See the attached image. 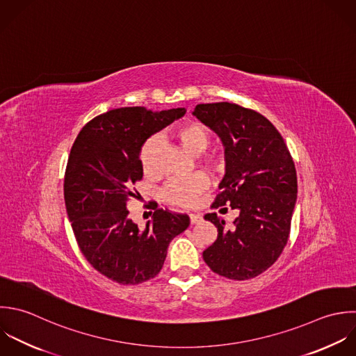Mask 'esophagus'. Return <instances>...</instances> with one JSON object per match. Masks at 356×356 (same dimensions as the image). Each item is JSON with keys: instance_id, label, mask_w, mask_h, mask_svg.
Returning a JSON list of instances; mask_svg holds the SVG:
<instances>
[{"instance_id": "1", "label": "esophagus", "mask_w": 356, "mask_h": 356, "mask_svg": "<svg viewBox=\"0 0 356 356\" xmlns=\"http://www.w3.org/2000/svg\"><path fill=\"white\" fill-rule=\"evenodd\" d=\"M201 220H202V215H200V213H190V223L191 225H195V223H198Z\"/></svg>"}]
</instances>
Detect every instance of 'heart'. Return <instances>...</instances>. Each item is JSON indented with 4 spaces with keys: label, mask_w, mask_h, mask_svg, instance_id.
I'll return each mask as SVG.
<instances>
[{
    "label": "heart",
    "mask_w": 356,
    "mask_h": 356,
    "mask_svg": "<svg viewBox=\"0 0 356 356\" xmlns=\"http://www.w3.org/2000/svg\"><path fill=\"white\" fill-rule=\"evenodd\" d=\"M176 137L193 154L202 152L211 143V133L209 129L198 122H190L181 124L176 130ZM161 151V138L159 136L149 137L141 147L140 151V163L143 172L145 175H154L158 172V156ZM205 163L212 169L220 168V161L215 156H209L205 159ZM208 180L202 173H194L187 177H173L170 179L162 190V195L165 201L190 207L195 204L198 195L207 187Z\"/></svg>",
    "instance_id": "obj_1"
}]
</instances>
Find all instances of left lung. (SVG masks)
Masks as SVG:
<instances>
[{"label":"left lung","mask_w":356,"mask_h":356,"mask_svg":"<svg viewBox=\"0 0 356 356\" xmlns=\"http://www.w3.org/2000/svg\"><path fill=\"white\" fill-rule=\"evenodd\" d=\"M225 147L226 175L212 208L240 212L232 229L215 212L218 229L202 257L219 276L248 280L269 269L283 252L297 201V172L277 129L261 113L230 102L198 104L193 111ZM225 209V208H223Z\"/></svg>","instance_id":"8db88e82"}]
</instances>
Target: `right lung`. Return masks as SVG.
<instances>
[{"label":"right lung","instance_id":"right-lung-1","mask_svg":"<svg viewBox=\"0 0 356 356\" xmlns=\"http://www.w3.org/2000/svg\"><path fill=\"white\" fill-rule=\"evenodd\" d=\"M186 108L152 112L144 106L111 109L90 120L70 149L63 195L80 251L101 275L140 284L162 269L170 241L190 218L155 209L140 229L126 208L143 179L140 151L148 137L184 116Z\"/></svg>","mask_w":356,"mask_h":356}]
</instances>
